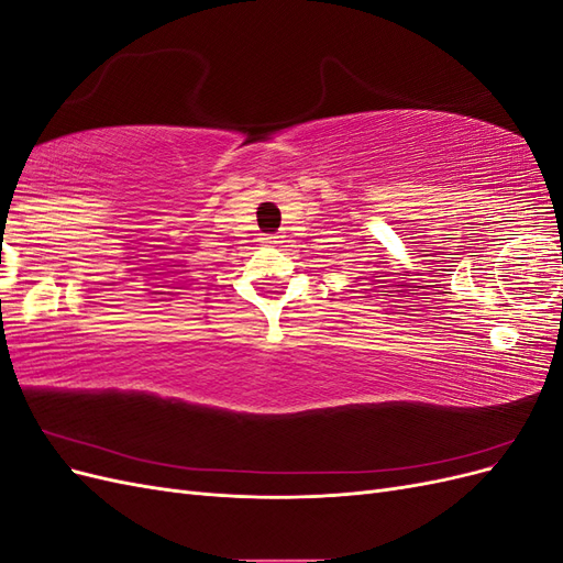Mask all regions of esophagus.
<instances>
[{
  "mask_svg": "<svg viewBox=\"0 0 563 563\" xmlns=\"http://www.w3.org/2000/svg\"><path fill=\"white\" fill-rule=\"evenodd\" d=\"M279 240H282V236H279V234H275V232H272V234H263V236H261V242H263V244H279Z\"/></svg>",
  "mask_w": 563,
  "mask_h": 563,
  "instance_id": "obj_1",
  "label": "esophagus"
}]
</instances>
